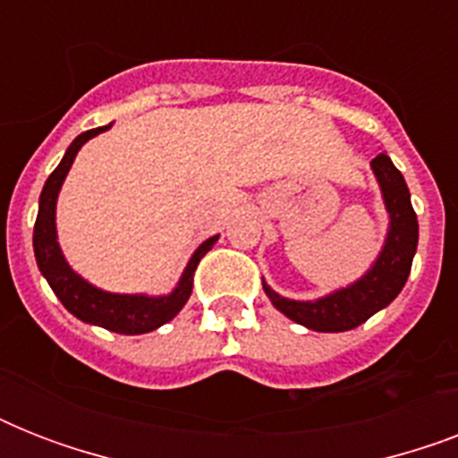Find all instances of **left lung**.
<instances>
[{
	"label": "left lung",
	"mask_w": 458,
	"mask_h": 458,
	"mask_svg": "<svg viewBox=\"0 0 458 458\" xmlns=\"http://www.w3.org/2000/svg\"><path fill=\"white\" fill-rule=\"evenodd\" d=\"M370 165L380 182L385 207L390 214V233L373 268L361 280H356L354 285L316 301L285 300L264 283V293L268 294L273 306L309 330L342 333L361 326L402 293L411 273L413 254L419 247V221L411 207L409 187L387 154H377Z\"/></svg>",
	"instance_id": "8db88e82"
}]
</instances>
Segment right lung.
Listing matches in <instances>:
<instances>
[{"instance_id":"add662e5","label":"right lung","mask_w":458,"mask_h":458,"mask_svg":"<svg viewBox=\"0 0 458 458\" xmlns=\"http://www.w3.org/2000/svg\"><path fill=\"white\" fill-rule=\"evenodd\" d=\"M111 125L95 128L78 135L66 149L61 164L52 171L47 178L42 194H39V211L35 230H32V247H35V259L42 276L47 278L54 294L59 297L61 304L66 306L68 311L73 313L75 318L92 323V326L106 327L111 333L121 335H142L149 330H157L175 316V313L185 306V301L192 294L194 271L199 266L201 257L207 254L216 244L218 237H208L207 242H201L197 251L190 259L178 287L165 297H145V294H111L104 290H97L89 283L78 276V273L66 264V259L61 254V247L56 242V197H59L61 182L66 178L68 168L73 164L75 154L89 138H95L99 132L109 131Z\"/></svg>"}]
</instances>
